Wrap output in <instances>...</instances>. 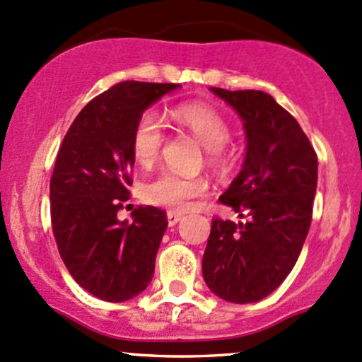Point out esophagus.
Listing matches in <instances>:
<instances>
[{
	"mask_svg": "<svg viewBox=\"0 0 362 362\" xmlns=\"http://www.w3.org/2000/svg\"><path fill=\"white\" fill-rule=\"evenodd\" d=\"M181 214L177 212H167V223H169V226H176L177 223L181 221Z\"/></svg>",
	"mask_w": 362,
	"mask_h": 362,
	"instance_id": "1",
	"label": "esophagus"
}]
</instances>
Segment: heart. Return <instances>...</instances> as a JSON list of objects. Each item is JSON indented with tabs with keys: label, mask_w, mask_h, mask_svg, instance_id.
Masks as SVG:
<instances>
[{
	"label": "heart",
	"mask_w": 362,
	"mask_h": 362,
	"mask_svg": "<svg viewBox=\"0 0 362 362\" xmlns=\"http://www.w3.org/2000/svg\"><path fill=\"white\" fill-rule=\"evenodd\" d=\"M173 119L189 131L209 150V162L214 167L226 165L224 146L231 138V127L219 110L205 103H182L173 110ZM164 129L153 110H145L134 124L131 148L139 165L150 167L160 155ZM209 193V181L202 176H182L164 170L143 186V197L150 204L170 211H188L197 198Z\"/></svg>",
	"instance_id": "heart-1"
}]
</instances>
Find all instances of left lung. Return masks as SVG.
I'll use <instances>...</instances> for the list:
<instances>
[{"instance_id": "obj_1", "label": "left lung", "mask_w": 362, "mask_h": 362, "mask_svg": "<svg viewBox=\"0 0 362 362\" xmlns=\"http://www.w3.org/2000/svg\"><path fill=\"white\" fill-rule=\"evenodd\" d=\"M243 119L242 173L219 198L247 217H214L202 271L217 297L233 304L262 300L293 269L313 221L317 155L290 112L255 89L211 88Z\"/></svg>"}]
</instances>
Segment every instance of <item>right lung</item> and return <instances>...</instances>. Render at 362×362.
<instances>
[{
    "label": "right lung",
    "instance_id": "1",
    "mask_svg": "<svg viewBox=\"0 0 362 362\" xmlns=\"http://www.w3.org/2000/svg\"><path fill=\"white\" fill-rule=\"evenodd\" d=\"M177 86L115 84L79 112L58 148L49 181L53 236L72 278L102 300H129L153 276L167 214L145 205L134 209L133 223H120L117 212L131 198L136 120Z\"/></svg>",
    "mask_w": 362,
    "mask_h": 362
}]
</instances>
